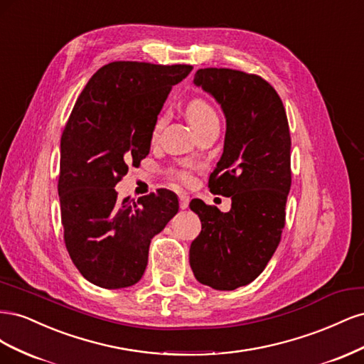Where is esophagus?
<instances>
[{
    "instance_id": "esophagus-1",
    "label": "esophagus",
    "mask_w": 364,
    "mask_h": 364,
    "mask_svg": "<svg viewBox=\"0 0 364 364\" xmlns=\"http://www.w3.org/2000/svg\"><path fill=\"white\" fill-rule=\"evenodd\" d=\"M188 205H190V197L186 194H181L179 196V206L182 209H186V208H188Z\"/></svg>"
}]
</instances>
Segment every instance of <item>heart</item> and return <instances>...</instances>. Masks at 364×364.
I'll list each match as a JSON object with an SVG mask.
<instances>
[{
	"label": "heart",
	"mask_w": 364,
	"mask_h": 364,
	"mask_svg": "<svg viewBox=\"0 0 364 364\" xmlns=\"http://www.w3.org/2000/svg\"><path fill=\"white\" fill-rule=\"evenodd\" d=\"M186 117H188L194 130L200 129L202 126H205L208 123H211V121H218L213 106L209 105L202 97H193L191 100L186 103ZM164 124H165V114H161L155 121V126H153V132H151L153 138H156L159 135V132L162 130ZM168 176L171 181H174L176 183H181V185H188L193 181V174L188 167L171 168V170H168Z\"/></svg>",
	"instance_id": "obj_1"
}]
</instances>
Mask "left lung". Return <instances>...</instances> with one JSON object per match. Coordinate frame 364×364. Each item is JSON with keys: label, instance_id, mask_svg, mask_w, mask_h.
Returning a JSON list of instances; mask_svg holds the SVG:
<instances>
[{"label": "left lung", "instance_id": "obj_1", "mask_svg": "<svg viewBox=\"0 0 364 364\" xmlns=\"http://www.w3.org/2000/svg\"><path fill=\"white\" fill-rule=\"evenodd\" d=\"M194 83L226 115L223 155L208 186L232 203L220 213L191 200L202 230L191 243L190 264L199 282L235 290L259 277L281 241L291 185L289 119L278 92L257 74L202 68Z\"/></svg>", "mask_w": 364, "mask_h": 364}]
</instances>
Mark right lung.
I'll return each mask as SVG.
<instances>
[{
    "label": "right lung",
    "mask_w": 364,
    "mask_h": 364,
    "mask_svg": "<svg viewBox=\"0 0 364 364\" xmlns=\"http://www.w3.org/2000/svg\"><path fill=\"white\" fill-rule=\"evenodd\" d=\"M191 65L117 60L98 70L77 98L60 138L58 191L63 241L82 277L102 289L136 284L151 238L179 209L158 190L118 200L114 186L150 151L151 132L171 86Z\"/></svg>",
    "instance_id": "right-lung-1"
}]
</instances>
